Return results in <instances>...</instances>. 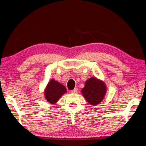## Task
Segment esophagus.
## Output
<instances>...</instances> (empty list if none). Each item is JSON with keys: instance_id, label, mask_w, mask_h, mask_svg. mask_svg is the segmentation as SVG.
I'll return each mask as SVG.
<instances>
[{"instance_id": "esophagus-1", "label": "esophagus", "mask_w": 146, "mask_h": 146, "mask_svg": "<svg viewBox=\"0 0 146 146\" xmlns=\"http://www.w3.org/2000/svg\"><path fill=\"white\" fill-rule=\"evenodd\" d=\"M71 92L72 94H77L78 92V88H74L73 90H71Z\"/></svg>"}]
</instances>
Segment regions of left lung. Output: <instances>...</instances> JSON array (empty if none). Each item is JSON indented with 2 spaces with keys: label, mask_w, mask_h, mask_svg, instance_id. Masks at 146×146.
Segmentation results:
<instances>
[{
  "label": "left lung",
  "mask_w": 146,
  "mask_h": 146,
  "mask_svg": "<svg viewBox=\"0 0 146 146\" xmlns=\"http://www.w3.org/2000/svg\"><path fill=\"white\" fill-rule=\"evenodd\" d=\"M82 93L86 101L91 105H98L105 96L106 86L104 82L96 78H90L86 82Z\"/></svg>",
  "instance_id": "left-lung-1"
}]
</instances>
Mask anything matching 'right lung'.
<instances>
[{
  "instance_id": "obj_1",
  "label": "right lung",
  "mask_w": 146,
  "mask_h": 146,
  "mask_svg": "<svg viewBox=\"0 0 146 146\" xmlns=\"http://www.w3.org/2000/svg\"><path fill=\"white\" fill-rule=\"evenodd\" d=\"M66 92V89L63 85L52 79L48 83L45 90V98L48 103L54 104L56 103L59 98Z\"/></svg>"
}]
</instances>
